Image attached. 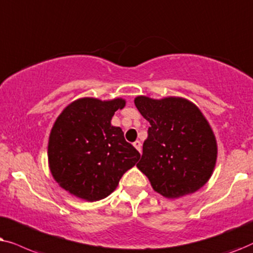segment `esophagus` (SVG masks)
<instances>
[{
	"label": "esophagus",
	"mask_w": 253,
	"mask_h": 253,
	"mask_svg": "<svg viewBox=\"0 0 253 253\" xmlns=\"http://www.w3.org/2000/svg\"><path fill=\"white\" fill-rule=\"evenodd\" d=\"M133 146H134V147H135V148H136V149H137V150H139V151H140V153H141V142H140V141H135V142H134V143H133Z\"/></svg>",
	"instance_id": "34e87169"
}]
</instances>
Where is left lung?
Instances as JSON below:
<instances>
[{
    "label": "left lung",
    "mask_w": 253,
    "mask_h": 253,
    "mask_svg": "<svg viewBox=\"0 0 253 253\" xmlns=\"http://www.w3.org/2000/svg\"><path fill=\"white\" fill-rule=\"evenodd\" d=\"M134 103L150 124L136 167L154 190L174 199L203 187L213 173L217 146L200 110L179 97L139 96Z\"/></svg>",
    "instance_id": "obj_1"
}]
</instances>
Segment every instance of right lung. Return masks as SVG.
<instances>
[{
    "instance_id": "obj_1",
    "label": "right lung",
    "mask_w": 253,
    "mask_h": 253,
    "mask_svg": "<svg viewBox=\"0 0 253 253\" xmlns=\"http://www.w3.org/2000/svg\"><path fill=\"white\" fill-rule=\"evenodd\" d=\"M125 104L121 98H81L58 117L50 130L48 163L54 179L70 194L86 201L104 199L140 160L120 127L111 125Z\"/></svg>"
}]
</instances>
